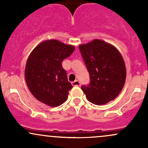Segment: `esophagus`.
<instances>
[{"label":"esophagus","instance_id":"34e87169","mask_svg":"<svg viewBox=\"0 0 148 148\" xmlns=\"http://www.w3.org/2000/svg\"><path fill=\"white\" fill-rule=\"evenodd\" d=\"M72 85L73 86H80V82L78 80H75L74 82H72Z\"/></svg>","mask_w":148,"mask_h":148}]
</instances>
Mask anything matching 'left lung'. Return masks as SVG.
<instances>
[{
	"label": "left lung",
	"mask_w": 148,
	"mask_h": 148,
	"mask_svg": "<svg viewBox=\"0 0 148 148\" xmlns=\"http://www.w3.org/2000/svg\"><path fill=\"white\" fill-rule=\"evenodd\" d=\"M79 49L90 73V84L81 87L88 101L102 105L115 99L126 77L124 61L118 49L99 39L81 44Z\"/></svg>",
	"instance_id": "left-lung-1"
}]
</instances>
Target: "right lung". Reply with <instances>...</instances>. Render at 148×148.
Wrapping results in <instances>:
<instances>
[{
  "label": "right lung",
  "mask_w": 148,
  "mask_h": 148,
  "mask_svg": "<svg viewBox=\"0 0 148 148\" xmlns=\"http://www.w3.org/2000/svg\"><path fill=\"white\" fill-rule=\"evenodd\" d=\"M74 50L73 46L52 39L40 43L32 51L25 67V80L36 99L52 107L66 101L73 86L62 61Z\"/></svg>",
  "instance_id": "1"
}]
</instances>
